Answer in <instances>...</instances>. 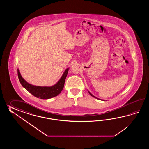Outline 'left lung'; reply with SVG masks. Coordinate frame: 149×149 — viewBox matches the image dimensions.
Returning a JSON list of instances; mask_svg holds the SVG:
<instances>
[{"mask_svg":"<svg viewBox=\"0 0 149 149\" xmlns=\"http://www.w3.org/2000/svg\"><path fill=\"white\" fill-rule=\"evenodd\" d=\"M89 94H90V95H91V96H93V97H95V98H96V97H95V96H94V95H92V94H91V93H90V92H89Z\"/></svg>","mask_w":149,"mask_h":149,"instance_id":"8db88e82","label":"left lung"}]
</instances>
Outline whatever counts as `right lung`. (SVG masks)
Returning a JSON list of instances; mask_svg holds the SVG:
<instances>
[{
	"label": "right lung",
	"mask_w": 149,
	"mask_h": 149,
	"mask_svg": "<svg viewBox=\"0 0 149 149\" xmlns=\"http://www.w3.org/2000/svg\"><path fill=\"white\" fill-rule=\"evenodd\" d=\"M68 71L69 69L68 68L64 71L63 74L60 80L55 85L51 87H41L32 85L23 78L19 69H17V74L21 84L32 95L40 99H49L56 96L62 91Z\"/></svg>",
	"instance_id": "1"
}]
</instances>
